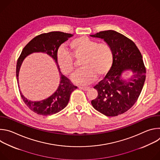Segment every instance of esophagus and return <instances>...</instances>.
<instances>
[{
	"label": "esophagus",
	"instance_id": "1",
	"mask_svg": "<svg viewBox=\"0 0 160 160\" xmlns=\"http://www.w3.org/2000/svg\"><path fill=\"white\" fill-rule=\"evenodd\" d=\"M78 88H79L80 89H82V90H84V91H87V90H89V88H90L89 87H81V86H79Z\"/></svg>",
	"mask_w": 160,
	"mask_h": 160
}]
</instances>
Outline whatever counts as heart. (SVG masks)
Wrapping results in <instances>:
<instances>
[{
    "label": "heart",
    "mask_w": 160,
    "mask_h": 160,
    "mask_svg": "<svg viewBox=\"0 0 160 160\" xmlns=\"http://www.w3.org/2000/svg\"><path fill=\"white\" fill-rule=\"evenodd\" d=\"M70 52L60 49L57 54L58 64L61 72L71 75L75 70L73 58L80 60L82 70L74 74L72 81L78 85H85L96 80L98 75L108 73L113 64V52L106 43L98 42L82 36L70 43Z\"/></svg>",
    "instance_id": "1"
}]
</instances>
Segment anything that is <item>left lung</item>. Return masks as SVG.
<instances>
[{"mask_svg":"<svg viewBox=\"0 0 160 160\" xmlns=\"http://www.w3.org/2000/svg\"><path fill=\"white\" fill-rule=\"evenodd\" d=\"M90 36L102 39L113 52L112 66L94 87L98 95L91 104L107 117L118 116L131 108L141 92L146 80L142 56L133 41L116 31L106 30ZM125 72L131 73L128 79L122 76Z\"/></svg>","mask_w":160,"mask_h":160,"instance_id":"1","label":"left lung"}]
</instances>
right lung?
Segmentation results:
<instances>
[{
	"label": "right lung",
	"mask_w": 160,
	"mask_h": 160,
	"mask_svg": "<svg viewBox=\"0 0 160 160\" xmlns=\"http://www.w3.org/2000/svg\"><path fill=\"white\" fill-rule=\"evenodd\" d=\"M73 35L61 32H52L43 33L33 38L22 49L16 65V78L19 86V72L24 59L30 54L35 52H42L51 57L56 62L59 73V84L55 92L49 98L42 101H32L22 95L19 90L20 95L26 105L34 112L41 115H51L63 109L70 100L72 92L77 88L70 80L60 72L57 61L58 51L60 45L73 37Z\"/></svg>",
	"instance_id": "1"
}]
</instances>
